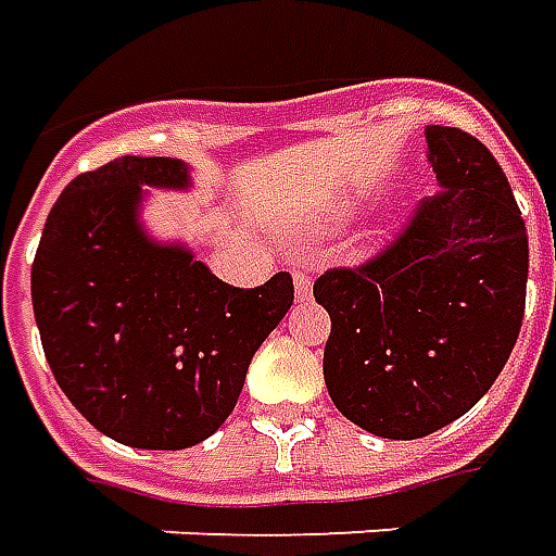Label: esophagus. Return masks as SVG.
I'll use <instances>...</instances> for the list:
<instances>
[{"mask_svg": "<svg viewBox=\"0 0 556 556\" xmlns=\"http://www.w3.org/2000/svg\"><path fill=\"white\" fill-rule=\"evenodd\" d=\"M293 287H296L299 302L311 299V290H314V285H311V269H308V266H296V269H293Z\"/></svg>", "mask_w": 556, "mask_h": 556, "instance_id": "esophagus-1", "label": "esophagus"}]
</instances>
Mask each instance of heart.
Wrapping results in <instances>:
<instances>
[{
    "instance_id": "obj_1",
    "label": "heart",
    "mask_w": 556,
    "mask_h": 556,
    "mask_svg": "<svg viewBox=\"0 0 556 556\" xmlns=\"http://www.w3.org/2000/svg\"><path fill=\"white\" fill-rule=\"evenodd\" d=\"M350 215H353V208H338V212H334V222H348Z\"/></svg>"
}]
</instances>
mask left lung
<instances>
[{
    "mask_svg": "<svg viewBox=\"0 0 556 556\" xmlns=\"http://www.w3.org/2000/svg\"><path fill=\"white\" fill-rule=\"evenodd\" d=\"M425 140L440 191L377 257L314 281L332 320L329 397L386 440L470 410L509 359L527 299V227L506 173L460 128L428 125Z\"/></svg>",
    "mask_w": 556,
    "mask_h": 556,
    "instance_id": "obj_1",
    "label": "left lung"
}]
</instances>
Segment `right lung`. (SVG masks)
<instances>
[{
	"mask_svg": "<svg viewBox=\"0 0 556 556\" xmlns=\"http://www.w3.org/2000/svg\"><path fill=\"white\" fill-rule=\"evenodd\" d=\"M149 188H188L179 159L125 155L59 194L33 263V308L59 389L101 434L188 448L233 413L248 365L293 305V278L224 285L137 218Z\"/></svg>",
	"mask_w": 556,
	"mask_h": 556,
	"instance_id": "right-lung-1",
	"label": "right lung"
}]
</instances>
